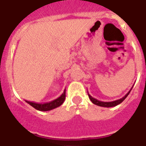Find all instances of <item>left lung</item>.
<instances>
[{
  "label": "left lung",
  "mask_w": 146,
  "mask_h": 146,
  "mask_svg": "<svg viewBox=\"0 0 146 146\" xmlns=\"http://www.w3.org/2000/svg\"><path fill=\"white\" fill-rule=\"evenodd\" d=\"M132 87L131 88V90L127 93V94L125 95V97H123L122 98H121V99H118V100H114V101H109V102H104V101H100V100H98L97 99H95L92 97V96H90V95L88 94V96H89L90 100L92 101L93 104H94L96 105H98V106L100 107H104V108H111V107H115L120 104L122 102L123 100H125V98L128 97V95L129 94V93L131 92V90L132 89Z\"/></svg>",
  "instance_id": "left-lung-1"
}]
</instances>
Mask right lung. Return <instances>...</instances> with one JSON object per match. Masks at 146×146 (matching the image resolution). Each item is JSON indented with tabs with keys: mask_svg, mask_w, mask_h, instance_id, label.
Returning a JSON list of instances; mask_svg holds the SVG:
<instances>
[{
	"mask_svg": "<svg viewBox=\"0 0 146 146\" xmlns=\"http://www.w3.org/2000/svg\"><path fill=\"white\" fill-rule=\"evenodd\" d=\"M65 98H66V90H64V91L62 94L61 96H59V98H56V100H52L51 102L45 104H38L34 103V102H31V101H28L26 100V102L29 104L32 107H33L34 108H35L38 111H51L52 109L56 108L60 105H62V103L64 102Z\"/></svg>",
	"mask_w": 146,
	"mask_h": 146,
	"instance_id": "obj_1",
	"label": "right lung"
}]
</instances>
